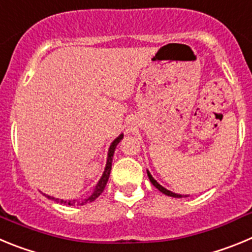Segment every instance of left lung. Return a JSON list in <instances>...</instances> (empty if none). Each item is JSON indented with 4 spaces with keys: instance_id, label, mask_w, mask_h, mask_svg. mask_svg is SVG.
Segmentation results:
<instances>
[{
    "instance_id": "8db88e82",
    "label": "left lung",
    "mask_w": 252,
    "mask_h": 252,
    "mask_svg": "<svg viewBox=\"0 0 252 252\" xmlns=\"http://www.w3.org/2000/svg\"><path fill=\"white\" fill-rule=\"evenodd\" d=\"M147 174H148V177H149V181H151V182H152V185H153L154 187H156V188H158V189H159V191L162 192V193L167 194V196L174 197V198H181V197H187V196H182V194L173 193V192H172V191H169V189H167V188H164V187H163V186H160L159 183H158L157 181L154 180L153 177H152V174L149 173V171H147Z\"/></svg>"
}]
</instances>
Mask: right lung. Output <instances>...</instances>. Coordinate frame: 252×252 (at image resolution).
Wrapping results in <instances>:
<instances>
[{"label": "right lung", "instance_id": "1", "mask_svg": "<svg viewBox=\"0 0 252 252\" xmlns=\"http://www.w3.org/2000/svg\"><path fill=\"white\" fill-rule=\"evenodd\" d=\"M123 139V134H121L118 138H115L114 140H113V143L110 144L109 147V152H108V158H106V164H105V169H104L103 172V176H101V178L99 180L98 185L95 186L94 188V192H93L92 194H90L88 198L85 199H81V201H63V199H59V198H54V197L51 196H46L47 198L50 199H55L56 202H60V203H64V205H69V206H74V205H85V203H89V202H93L94 199L98 198L99 196L101 194V192L104 191V188H105L106 183H108V180H109V176H110V171H112V162H113V156H114V151L115 148H117L118 143L121 142V140Z\"/></svg>", "mask_w": 252, "mask_h": 252}]
</instances>
